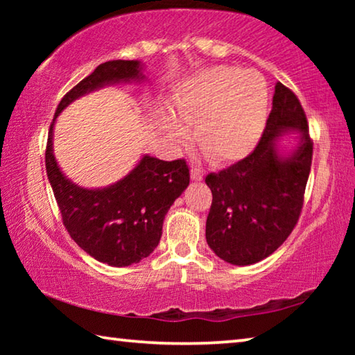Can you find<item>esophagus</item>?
<instances>
[{
  "label": "esophagus",
  "mask_w": 355,
  "mask_h": 355,
  "mask_svg": "<svg viewBox=\"0 0 355 355\" xmlns=\"http://www.w3.org/2000/svg\"><path fill=\"white\" fill-rule=\"evenodd\" d=\"M191 180L192 182H202L203 180L202 171L197 169V167H191Z\"/></svg>",
  "instance_id": "esophagus-1"
}]
</instances>
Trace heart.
<instances>
[{"instance_id":"b5f03b06","label":"heart","mask_w":355,"mask_h":355,"mask_svg":"<svg viewBox=\"0 0 355 355\" xmlns=\"http://www.w3.org/2000/svg\"><path fill=\"white\" fill-rule=\"evenodd\" d=\"M163 117L171 141L182 144L194 128L197 146L213 164L244 159L257 147L269 114V91L254 70L214 65L197 73L172 98Z\"/></svg>"}]
</instances>
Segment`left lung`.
<instances>
[{"label":"left lung","mask_w":355,"mask_h":355,"mask_svg":"<svg viewBox=\"0 0 355 355\" xmlns=\"http://www.w3.org/2000/svg\"><path fill=\"white\" fill-rule=\"evenodd\" d=\"M290 132L297 133L298 142L284 150L281 139ZM311 155L313 144L302 106L290 89L277 83L257 148L205 178L213 194L205 236L220 260L248 266L284 244L302 209Z\"/></svg>","instance_id":"left-lung-1"}]
</instances>
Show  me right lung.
<instances>
[{
	"instance_id": "right-lung-1",
	"label": "right lung",
	"mask_w": 355,
	"mask_h": 355,
	"mask_svg": "<svg viewBox=\"0 0 355 355\" xmlns=\"http://www.w3.org/2000/svg\"><path fill=\"white\" fill-rule=\"evenodd\" d=\"M146 81L141 61H107L84 78L59 103L48 133L45 166L70 236L95 260L122 268L139 263L158 245L167 211L189 184L184 159L142 155L133 169L105 188H83L65 175L53 152L56 117L70 103L101 87Z\"/></svg>"
}]
</instances>
